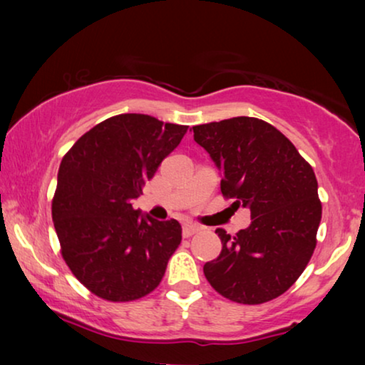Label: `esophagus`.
I'll list each match as a JSON object with an SVG mask.
<instances>
[{
	"label": "esophagus",
	"mask_w": 365,
	"mask_h": 365,
	"mask_svg": "<svg viewBox=\"0 0 365 365\" xmlns=\"http://www.w3.org/2000/svg\"><path fill=\"white\" fill-rule=\"evenodd\" d=\"M199 231H201V227L196 226V224L187 222V224H184V226H182V236L184 237H191V236H194V234L199 232Z\"/></svg>",
	"instance_id": "34e87169"
}]
</instances>
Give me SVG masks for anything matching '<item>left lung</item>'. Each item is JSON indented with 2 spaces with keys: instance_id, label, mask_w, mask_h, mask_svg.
I'll return each mask as SVG.
<instances>
[{
  "instance_id": "1",
  "label": "left lung",
  "mask_w": 365,
  "mask_h": 365,
  "mask_svg": "<svg viewBox=\"0 0 365 365\" xmlns=\"http://www.w3.org/2000/svg\"><path fill=\"white\" fill-rule=\"evenodd\" d=\"M194 141L221 169V191L232 207L251 209V226L229 236L204 264L216 291L239 304H262L287 291L311 261L322 204L311 164L271 124L239 116L192 128Z\"/></svg>"
}]
</instances>
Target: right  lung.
<instances>
[{"label":"right lung","instance_id":"obj_1","mask_svg":"<svg viewBox=\"0 0 365 365\" xmlns=\"http://www.w3.org/2000/svg\"><path fill=\"white\" fill-rule=\"evenodd\" d=\"M187 126L148 114L104 119L64 154L51 212L61 256L94 296L129 302L159 286L181 244L176 219L139 217L133 199Z\"/></svg>","mask_w":365,"mask_h":365}]
</instances>
